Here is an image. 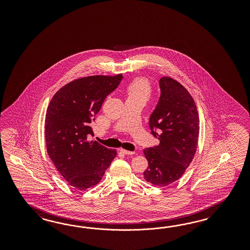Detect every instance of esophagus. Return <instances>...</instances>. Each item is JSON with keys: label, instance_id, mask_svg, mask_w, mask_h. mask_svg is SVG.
<instances>
[{"label": "esophagus", "instance_id": "esophagus-1", "mask_svg": "<svg viewBox=\"0 0 250 250\" xmlns=\"http://www.w3.org/2000/svg\"><path fill=\"white\" fill-rule=\"evenodd\" d=\"M119 151L124 153V154H125V155H134V154H136V152L135 151H129V150L124 149V148H120Z\"/></svg>", "mask_w": 250, "mask_h": 250}]
</instances>
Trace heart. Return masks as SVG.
I'll use <instances>...</instances> for the list:
<instances>
[{
    "label": "heart",
    "mask_w": 250,
    "mask_h": 250,
    "mask_svg": "<svg viewBox=\"0 0 250 250\" xmlns=\"http://www.w3.org/2000/svg\"><path fill=\"white\" fill-rule=\"evenodd\" d=\"M127 99H142L146 102L152 93L151 84L146 78H136L131 81L125 87Z\"/></svg>",
    "instance_id": "obj_1"
}]
</instances>
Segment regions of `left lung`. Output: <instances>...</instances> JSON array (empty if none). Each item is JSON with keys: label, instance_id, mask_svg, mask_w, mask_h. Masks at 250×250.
I'll list each match as a JSON object with an SVG mask.
<instances>
[{"label": "left lung", "instance_id": "left-lung-1", "mask_svg": "<svg viewBox=\"0 0 250 250\" xmlns=\"http://www.w3.org/2000/svg\"><path fill=\"white\" fill-rule=\"evenodd\" d=\"M159 85L160 99L148 122L159 144L143 150L148 162L144 178L154 185L167 186L184 174L194 158L200 120L195 102L185 87L169 77L161 78Z\"/></svg>", "mask_w": 250, "mask_h": 250}]
</instances>
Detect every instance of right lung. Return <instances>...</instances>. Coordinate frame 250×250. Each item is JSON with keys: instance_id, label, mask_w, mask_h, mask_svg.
Here are the masks:
<instances>
[{"instance_id": "right-lung-1", "label": "right lung", "mask_w": 250, "mask_h": 250, "mask_svg": "<svg viewBox=\"0 0 250 250\" xmlns=\"http://www.w3.org/2000/svg\"><path fill=\"white\" fill-rule=\"evenodd\" d=\"M123 79L122 74L83 77L64 85L54 94L45 114L46 151L68 184L87 189L101 182L116 156L93 140L90 126L106 96Z\"/></svg>"}]
</instances>
